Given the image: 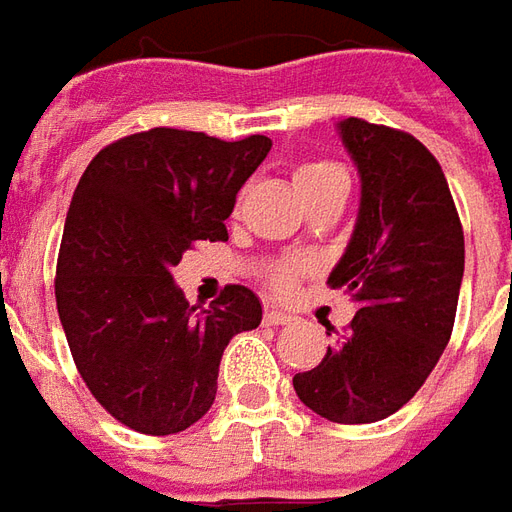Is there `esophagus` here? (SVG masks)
Wrapping results in <instances>:
<instances>
[{"label": "esophagus", "mask_w": 512, "mask_h": 512, "mask_svg": "<svg viewBox=\"0 0 512 512\" xmlns=\"http://www.w3.org/2000/svg\"><path fill=\"white\" fill-rule=\"evenodd\" d=\"M297 317H292V314H286V311H278V308H270L267 314H264V322L267 325H292Z\"/></svg>", "instance_id": "34e87169"}]
</instances>
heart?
Masks as SVG:
<instances>
[{"label":"heart","mask_w":512,"mask_h":512,"mask_svg":"<svg viewBox=\"0 0 512 512\" xmlns=\"http://www.w3.org/2000/svg\"><path fill=\"white\" fill-rule=\"evenodd\" d=\"M336 173H342V170L331 165V162H306V165H300L295 173V181H297V190L306 192L311 187H317L322 181L333 179ZM308 264L300 262V259H286V262L275 264L270 275H267V284L273 289L275 295H289L292 289H295L297 278L306 273Z\"/></svg>","instance_id":"1"}]
</instances>
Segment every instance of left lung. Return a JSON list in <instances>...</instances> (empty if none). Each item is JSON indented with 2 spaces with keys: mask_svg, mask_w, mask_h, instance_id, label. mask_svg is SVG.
<instances>
[{
  "mask_svg": "<svg viewBox=\"0 0 512 512\" xmlns=\"http://www.w3.org/2000/svg\"><path fill=\"white\" fill-rule=\"evenodd\" d=\"M336 129L361 176V204L328 284L350 292L355 317L292 383L325 419L369 424L400 411L438 364L466 250L444 170L416 137L361 118Z\"/></svg>",
  "mask_w": 512,
  "mask_h": 512,
  "instance_id": "8db88e82",
  "label": "left lung"
}]
</instances>
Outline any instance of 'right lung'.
Returning a JSON list of instances; mask_svg holds the SVG:
<instances>
[{"label": "right lung", "instance_id": "obj_1", "mask_svg": "<svg viewBox=\"0 0 512 512\" xmlns=\"http://www.w3.org/2000/svg\"><path fill=\"white\" fill-rule=\"evenodd\" d=\"M273 140L148 129L101 148L76 184L57 259V314L104 411L146 436L181 433L217 394L228 342L262 322L248 286L195 311L170 270L195 239H228L239 187Z\"/></svg>", "mask_w": 512, "mask_h": 512}]
</instances>
